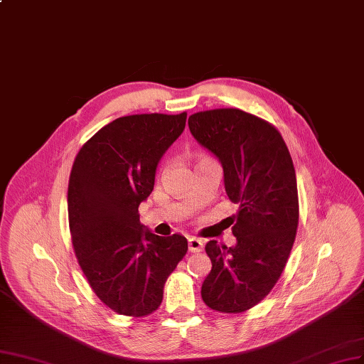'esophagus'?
Instances as JSON below:
<instances>
[{
    "instance_id": "esophagus-1",
    "label": "esophagus",
    "mask_w": 364,
    "mask_h": 364,
    "mask_svg": "<svg viewBox=\"0 0 364 364\" xmlns=\"http://www.w3.org/2000/svg\"><path fill=\"white\" fill-rule=\"evenodd\" d=\"M203 240H199L196 237H191L189 242H187V246H189V252H201L203 251Z\"/></svg>"
}]
</instances>
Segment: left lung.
<instances>
[{
	"label": "left lung",
	"instance_id": "obj_1",
	"mask_svg": "<svg viewBox=\"0 0 364 364\" xmlns=\"http://www.w3.org/2000/svg\"><path fill=\"white\" fill-rule=\"evenodd\" d=\"M192 136L219 159L225 192L239 204L232 216L236 246L205 245L212 271L201 296L212 310L243 313L257 306L283 274L296 237V173L277 128L239 109L189 116ZM231 222V224H232Z\"/></svg>",
	"mask_w": 364,
	"mask_h": 364
}]
</instances>
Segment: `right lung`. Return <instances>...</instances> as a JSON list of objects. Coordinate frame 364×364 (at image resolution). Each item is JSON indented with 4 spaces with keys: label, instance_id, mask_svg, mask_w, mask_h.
Masks as SVG:
<instances>
[{
    "label": "right lung",
    "instance_id": "obj_1",
    "mask_svg": "<svg viewBox=\"0 0 364 364\" xmlns=\"http://www.w3.org/2000/svg\"><path fill=\"white\" fill-rule=\"evenodd\" d=\"M186 118V112L122 116L93 134L74 160L68 216L77 260L95 295L124 316L156 311L187 252L181 234L160 237L139 220L159 161Z\"/></svg>",
    "mask_w": 364,
    "mask_h": 364
}]
</instances>
